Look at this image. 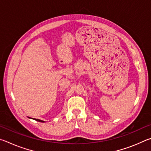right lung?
Listing matches in <instances>:
<instances>
[{
  "label": "right lung",
  "instance_id": "1",
  "mask_svg": "<svg viewBox=\"0 0 151 151\" xmlns=\"http://www.w3.org/2000/svg\"><path fill=\"white\" fill-rule=\"evenodd\" d=\"M34 119V120H35V121H39V122H45V121H42V120H40V119Z\"/></svg>",
  "mask_w": 151,
  "mask_h": 151
}]
</instances>
